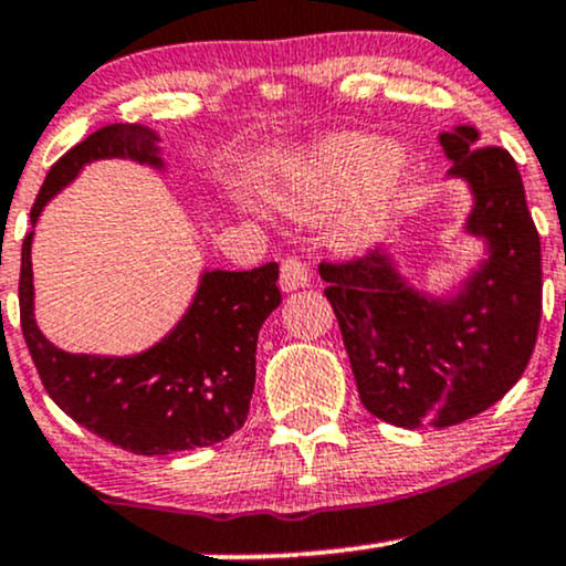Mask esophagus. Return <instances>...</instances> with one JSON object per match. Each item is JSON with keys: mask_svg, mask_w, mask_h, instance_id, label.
<instances>
[{"mask_svg": "<svg viewBox=\"0 0 566 566\" xmlns=\"http://www.w3.org/2000/svg\"><path fill=\"white\" fill-rule=\"evenodd\" d=\"M310 281V272L305 266V261L296 256H285L281 261V289L283 291H296L305 289Z\"/></svg>", "mask_w": 566, "mask_h": 566, "instance_id": "1", "label": "esophagus"}]
</instances>
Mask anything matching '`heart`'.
Instances as JSON below:
<instances>
[{
    "label": "heart",
    "instance_id": "obj_1",
    "mask_svg": "<svg viewBox=\"0 0 566 566\" xmlns=\"http://www.w3.org/2000/svg\"><path fill=\"white\" fill-rule=\"evenodd\" d=\"M407 150L394 139L332 135L291 159L266 186V197L291 216H310L343 197L332 237L343 248H364L378 237L405 184Z\"/></svg>",
    "mask_w": 566,
    "mask_h": 566
}]
</instances>
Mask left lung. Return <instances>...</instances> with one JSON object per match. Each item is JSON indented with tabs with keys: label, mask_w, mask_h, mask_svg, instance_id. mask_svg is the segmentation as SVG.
<instances>
[{
	"label": "left lung",
	"mask_w": 566,
	"mask_h": 566,
	"mask_svg": "<svg viewBox=\"0 0 566 566\" xmlns=\"http://www.w3.org/2000/svg\"><path fill=\"white\" fill-rule=\"evenodd\" d=\"M451 178L472 191L464 232L485 259L453 296L407 283L386 251L321 264L358 397L394 427L437 429L475 418L524 375L543 315L539 234L513 156L480 145L475 126L442 132Z\"/></svg>",
	"instance_id": "left-lung-1"
}]
</instances>
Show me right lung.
<instances>
[{
  "label": "right lung",
  "instance_id": "obj_1",
  "mask_svg": "<svg viewBox=\"0 0 566 566\" xmlns=\"http://www.w3.org/2000/svg\"><path fill=\"white\" fill-rule=\"evenodd\" d=\"M161 137L143 124L96 129L51 167L32 208H42L99 159H132L164 169ZM32 240L21 248V329L42 386L72 421L139 455L193 451L227 440L245 423L256 382V343L281 305L277 264L251 272L205 270L184 318L154 348L135 356L66 354L34 321Z\"/></svg>",
  "mask_w": 566,
  "mask_h": 566
}]
</instances>
